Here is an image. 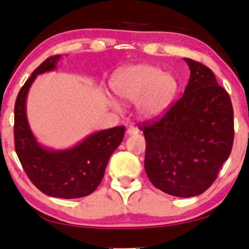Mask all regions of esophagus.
Wrapping results in <instances>:
<instances>
[{
    "mask_svg": "<svg viewBox=\"0 0 249 249\" xmlns=\"http://www.w3.org/2000/svg\"><path fill=\"white\" fill-rule=\"evenodd\" d=\"M138 131L139 130L136 127H130L127 129V135H137Z\"/></svg>",
    "mask_w": 249,
    "mask_h": 249,
    "instance_id": "esophagus-1",
    "label": "esophagus"
}]
</instances>
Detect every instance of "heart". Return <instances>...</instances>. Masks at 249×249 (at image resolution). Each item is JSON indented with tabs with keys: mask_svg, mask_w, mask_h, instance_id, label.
Returning <instances> with one entry per match:
<instances>
[{
	"mask_svg": "<svg viewBox=\"0 0 249 249\" xmlns=\"http://www.w3.org/2000/svg\"><path fill=\"white\" fill-rule=\"evenodd\" d=\"M114 93L122 100L137 101V110L144 117L162 113L171 102L177 89L172 76L149 64H138L119 70L112 79ZM117 107V102L110 100Z\"/></svg>",
	"mask_w": 249,
	"mask_h": 249,
	"instance_id": "1",
	"label": "heart"
}]
</instances>
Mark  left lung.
Instances as JSON below:
<instances>
[{
	"mask_svg": "<svg viewBox=\"0 0 249 249\" xmlns=\"http://www.w3.org/2000/svg\"><path fill=\"white\" fill-rule=\"evenodd\" d=\"M183 95L155 120L139 124L145 171L156 188L177 197L200 195L215 181L232 149L233 108L213 71L192 59Z\"/></svg>",
	"mask_w": 249,
	"mask_h": 249,
	"instance_id": "obj_1",
	"label": "left lung"
}]
</instances>
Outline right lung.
<instances>
[{
    "label": "right lung",
    "mask_w": 249,
    "mask_h": 249,
    "mask_svg": "<svg viewBox=\"0 0 249 249\" xmlns=\"http://www.w3.org/2000/svg\"><path fill=\"white\" fill-rule=\"evenodd\" d=\"M60 57H47L21 87L15 104L13 130L16 153L30 181L47 196L70 199L89 195L97 188L108 159L124 139V127L95 132L63 151L45 148L37 142L27 120V94L37 74L55 69Z\"/></svg>",
    "instance_id": "obj_1"
}]
</instances>
